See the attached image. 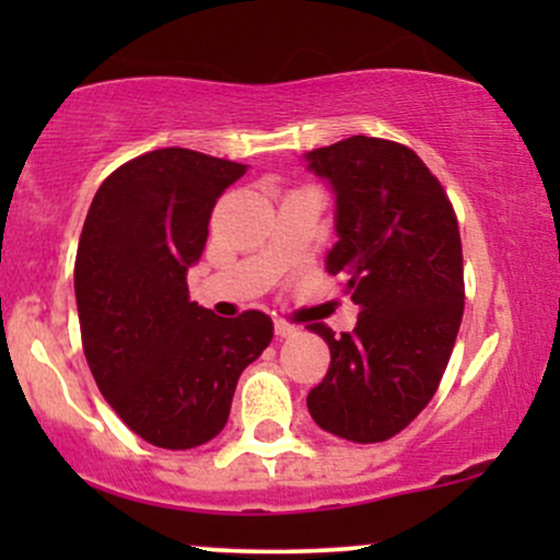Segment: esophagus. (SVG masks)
Instances as JSON below:
<instances>
[{"instance_id": "obj_1", "label": "esophagus", "mask_w": 560, "mask_h": 560, "mask_svg": "<svg viewBox=\"0 0 560 560\" xmlns=\"http://www.w3.org/2000/svg\"><path fill=\"white\" fill-rule=\"evenodd\" d=\"M273 329H276V337H281V339L294 337V334H298V326L289 324V320H276Z\"/></svg>"}]
</instances>
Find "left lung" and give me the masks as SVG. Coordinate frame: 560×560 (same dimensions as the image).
Masks as SVG:
<instances>
[{
    "instance_id": "obj_1",
    "label": "left lung",
    "mask_w": 560,
    "mask_h": 560,
    "mask_svg": "<svg viewBox=\"0 0 560 560\" xmlns=\"http://www.w3.org/2000/svg\"><path fill=\"white\" fill-rule=\"evenodd\" d=\"M337 195L339 242L326 271L361 307L355 329H307L331 352L307 410L324 432L384 442L427 408L464 318V249L453 205L410 147L350 137L307 152Z\"/></svg>"
}]
</instances>
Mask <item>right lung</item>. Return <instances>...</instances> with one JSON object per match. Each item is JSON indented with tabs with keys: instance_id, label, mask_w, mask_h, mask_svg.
I'll list each match as a JSON object with an SVG mask.
<instances>
[{
	"instance_id": "1",
	"label": "right lung",
	"mask_w": 560,
	"mask_h": 560,
	"mask_svg": "<svg viewBox=\"0 0 560 560\" xmlns=\"http://www.w3.org/2000/svg\"><path fill=\"white\" fill-rule=\"evenodd\" d=\"M247 165L182 147L147 152L102 182L75 253L83 355L120 421L165 450L226 427L242 371L266 350L260 311L218 318L189 300L218 197Z\"/></svg>"
}]
</instances>
